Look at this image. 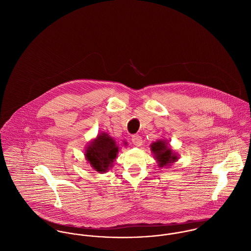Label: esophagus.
<instances>
[{
  "mask_svg": "<svg viewBox=\"0 0 251 251\" xmlns=\"http://www.w3.org/2000/svg\"><path fill=\"white\" fill-rule=\"evenodd\" d=\"M131 141H132V143L134 144L135 146H137V147L141 146L142 143H143L142 137H141L140 135H138V134H134V135L131 137Z\"/></svg>",
  "mask_w": 251,
  "mask_h": 251,
  "instance_id": "esophagus-1",
  "label": "esophagus"
}]
</instances>
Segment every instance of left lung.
Here are the masks:
<instances>
[{
    "label": "left lung",
    "mask_w": 251,
    "mask_h": 251,
    "mask_svg": "<svg viewBox=\"0 0 251 251\" xmlns=\"http://www.w3.org/2000/svg\"><path fill=\"white\" fill-rule=\"evenodd\" d=\"M151 151L153 152L159 167L166 166L170 163H173L175 160L178 159L177 155L174 151L167 146V143L163 140H158L151 146Z\"/></svg>",
    "instance_id": "8db88e82"
}]
</instances>
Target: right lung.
<instances>
[{"mask_svg":"<svg viewBox=\"0 0 251 251\" xmlns=\"http://www.w3.org/2000/svg\"><path fill=\"white\" fill-rule=\"evenodd\" d=\"M118 151L115 140L106 133H102L89 145L85 155L94 169L104 172L116 158Z\"/></svg>","mask_w":251,"mask_h":251,"instance_id":"obj_1","label":"right lung"}]
</instances>
